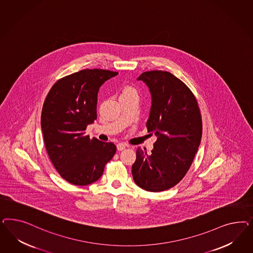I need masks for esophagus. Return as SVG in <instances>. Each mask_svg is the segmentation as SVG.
<instances>
[{"instance_id": "1", "label": "esophagus", "mask_w": 253, "mask_h": 253, "mask_svg": "<svg viewBox=\"0 0 253 253\" xmlns=\"http://www.w3.org/2000/svg\"><path fill=\"white\" fill-rule=\"evenodd\" d=\"M125 147H126V144H124V143H119V144L117 145V149L120 150V151L123 150Z\"/></svg>"}]
</instances>
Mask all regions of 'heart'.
Here are the masks:
<instances>
[{
    "mask_svg": "<svg viewBox=\"0 0 253 253\" xmlns=\"http://www.w3.org/2000/svg\"><path fill=\"white\" fill-rule=\"evenodd\" d=\"M121 96L124 97V96H137V92L136 90L130 86V85H125L122 90L121 92Z\"/></svg>",
    "mask_w": 253,
    "mask_h": 253,
    "instance_id": "heart-1",
    "label": "heart"
}]
</instances>
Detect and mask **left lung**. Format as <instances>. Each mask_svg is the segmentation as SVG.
Masks as SVG:
<instances>
[{
    "mask_svg": "<svg viewBox=\"0 0 253 253\" xmlns=\"http://www.w3.org/2000/svg\"><path fill=\"white\" fill-rule=\"evenodd\" d=\"M138 81L145 82L151 92L146 128L158 139L151 153L138 147L132 178L146 191L168 190L184 178L199 149L202 135L199 104L187 85L168 71H146Z\"/></svg>",
    "mask_w": 253,
    "mask_h": 253,
    "instance_id": "8db88e82",
    "label": "left lung"
}]
</instances>
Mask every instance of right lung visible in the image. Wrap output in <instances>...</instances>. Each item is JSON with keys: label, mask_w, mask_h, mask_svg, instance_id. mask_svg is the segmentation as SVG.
<instances>
[{"label": "right lung", "mask_w": 253, "mask_h": 253, "mask_svg": "<svg viewBox=\"0 0 253 253\" xmlns=\"http://www.w3.org/2000/svg\"><path fill=\"white\" fill-rule=\"evenodd\" d=\"M118 72L83 69L63 77L46 96L42 110V130L46 151L55 169L69 184H92L103 174L116 146L85 135L96 118L100 86Z\"/></svg>", "instance_id": "add662e5"}]
</instances>
